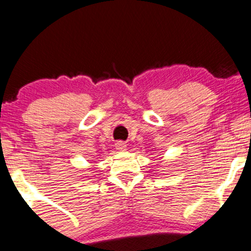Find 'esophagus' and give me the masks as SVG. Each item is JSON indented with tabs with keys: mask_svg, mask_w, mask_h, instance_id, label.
<instances>
[{
	"mask_svg": "<svg viewBox=\"0 0 251 251\" xmlns=\"http://www.w3.org/2000/svg\"><path fill=\"white\" fill-rule=\"evenodd\" d=\"M115 148L118 149V151H126V149H127V144L123 141H119L115 143Z\"/></svg>",
	"mask_w": 251,
	"mask_h": 251,
	"instance_id": "34e87169",
	"label": "esophagus"
}]
</instances>
